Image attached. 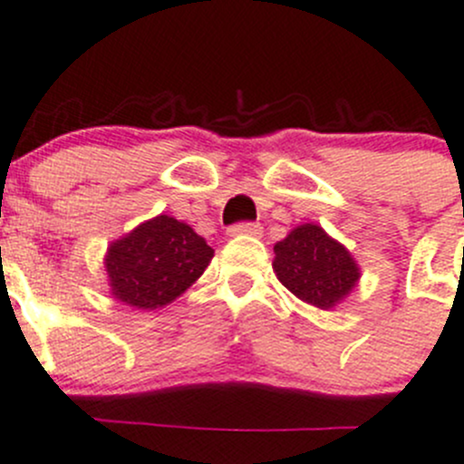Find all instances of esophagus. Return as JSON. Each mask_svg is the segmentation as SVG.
Masks as SVG:
<instances>
[{
    "instance_id": "34e87169",
    "label": "esophagus",
    "mask_w": 464,
    "mask_h": 464,
    "mask_svg": "<svg viewBox=\"0 0 464 464\" xmlns=\"http://www.w3.org/2000/svg\"><path fill=\"white\" fill-rule=\"evenodd\" d=\"M232 237H260L262 235V225L260 223H250V220H244V223H235L227 229Z\"/></svg>"
}]
</instances>
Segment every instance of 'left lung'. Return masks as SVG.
<instances>
[{"instance_id":"1","label":"left lung","mask_w":464,"mask_h":464,"mask_svg":"<svg viewBox=\"0 0 464 464\" xmlns=\"http://www.w3.org/2000/svg\"><path fill=\"white\" fill-rule=\"evenodd\" d=\"M274 269L280 283L305 304L334 308L359 280L352 255L313 223L292 229L274 246Z\"/></svg>"}]
</instances>
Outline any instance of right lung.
<instances>
[{
  "instance_id": "add662e5",
  "label": "right lung",
  "mask_w": 464,
  "mask_h": 464,
  "mask_svg": "<svg viewBox=\"0 0 464 464\" xmlns=\"http://www.w3.org/2000/svg\"><path fill=\"white\" fill-rule=\"evenodd\" d=\"M214 248L186 223L159 216L110 246L105 257L112 295L133 308L174 301L202 276Z\"/></svg>"
}]
</instances>
